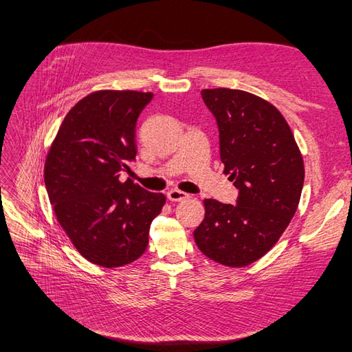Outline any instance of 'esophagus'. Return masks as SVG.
Listing matches in <instances>:
<instances>
[{
	"mask_svg": "<svg viewBox=\"0 0 352 352\" xmlns=\"http://www.w3.org/2000/svg\"><path fill=\"white\" fill-rule=\"evenodd\" d=\"M168 199L169 201H184V199H188L189 198V195L186 192H182V190H177V189H172V190H169L168 192Z\"/></svg>",
	"mask_w": 352,
	"mask_h": 352,
	"instance_id": "1",
	"label": "esophagus"
}]
</instances>
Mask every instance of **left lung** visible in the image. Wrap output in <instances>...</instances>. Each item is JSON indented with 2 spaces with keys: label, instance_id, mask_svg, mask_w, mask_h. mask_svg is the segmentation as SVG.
<instances>
[{
  "label": "left lung",
  "instance_id": "1",
  "mask_svg": "<svg viewBox=\"0 0 352 352\" xmlns=\"http://www.w3.org/2000/svg\"><path fill=\"white\" fill-rule=\"evenodd\" d=\"M201 96L219 130L223 172L236 206L204 199L193 231L199 251L216 263L248 266L278 241L300 204L304 162L286 119L271 102L237 89H204Z\"/></svg>",
  "mask_w": 352,
  "mask_h": 352
}]
</instances>
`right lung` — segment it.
Instances as JSON below:
<instances>
[{"instance_id":"add662e5","label":"right lung","mask_w":352,"mask_h":352,"mask_svg":"<svg viewBox=\"0 0 352 352\" xmlns=\"http://www.w3.org/2000/svg\"><path fill=\"white\" fill-rule=\"evenodd\" d=\"M151 92L98 91L65 116L45 162V188L57 221L86 260L119 267L148 246L163 193L121 182L136 159V122Z\"/></svg>"}]
</instances>
